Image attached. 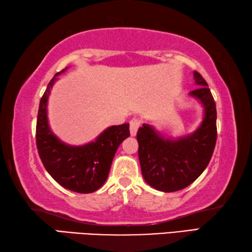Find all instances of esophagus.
I'll list each match as a JSON object with an SVG mask.
<instances>
[{"label":"esophagus","mask_w":252,"mask_h":252,"mask_svg":"<svg viewBox=\"0 0 252 252\" xmlns=\"http://www.w3.org/2000/svg\"><path fill=\"white\" fill-rule=\"evenodd\" d=\"M140 126H141V122L139 119L134 118L130 121V133L132 136H134L136 134V132H138Z\"/></svg>","instance_id":"obj_1"}]
</instances>
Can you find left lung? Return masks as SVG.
I'll return each instance as SVG.
<instances>
[{
    "instance_id": "8db88e82",
    "label": "left lung",
    "mask_w": 252,
    "mask_h": 252,
    "mask_svg": "<svg viewBox=\"0 0 252 252\" xmlns=\"http://www.w3.org/2000/svg\"><path fill=\"white\" fill-rule=\"evenodd\" d=\"M194 79L199 87L189 94L198 99L204 108V119L197 130L172 140L143 123L136 133L142 175L150 186L165 193L185 189L197 180L207 167L216 145V103L202 75L194 71Z\"/></svg>"
}]
</instances>
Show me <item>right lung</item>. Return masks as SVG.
I'll list each match as a JSON object with an SVG mask.
<instances>
[{
    "label": "right lung",
    "instance_id": "1",
    "mask_svg": "<svg viewBox=\"0 0 252 252\" xmlns=\"http://www.w3.org/2000/svg\"><path fill=\"white\" fill-rule=\"evenodd\" d=\"M63 71L49 81L39 102L36 123V145L46 171L58 184L76 193L95 191L107 181L112 159L119 145L130 136L129 123L112 126L97 139L84 145H69L59 140L50 130L47 101L50 89Z\"/></svg>",
    "mask_w": 252,
    "mask_h": 252
}]
</instances>
